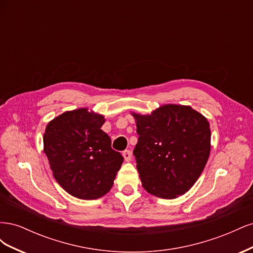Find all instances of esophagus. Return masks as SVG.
<instances>
[{
  "mask_svg": "<svg viewBox=\"0 0 253 253\" xmlns=\"http://www.w3.org/2000/svg\"><path fill=\"white\" fill-rule=\"evenodd\" d=\"M122 156H124L126 162H131L132 159V152L129 150H126L124 153H122Z\"/></svg>",
  "mask_w": 253,
  "mask_h": 253,
  "instance_id": "34e87169",
  "label": "esophagus"
}]
</instances>
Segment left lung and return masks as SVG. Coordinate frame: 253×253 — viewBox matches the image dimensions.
Wrapping results in <instances>:
<instances>
[{"instance_id":"left-lung-1","label":"left lung","mask_w":253,"mask_h":253,"mask_svg":"<svg viewBox=\"0 0 253 253\" xmlns=\"http://www.w3.org/2000/svg\"><path fill=\"white\" fill-rule=\"evenodd\" d=\"M132 115L139 135L133 153L142 187L166 200L188 192L210 155L208 120L191 106L177 104Z\"/></svg>"}]
</instances>
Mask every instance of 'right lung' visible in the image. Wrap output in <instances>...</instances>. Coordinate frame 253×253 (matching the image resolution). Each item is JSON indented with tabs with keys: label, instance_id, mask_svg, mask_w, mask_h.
Masks as SVG:
<instances>
[{
	"label": "right lung",
	"instance_id": "obj_1",
	"mask_svg": "<svg viewBox=\"0 0 253 253\" xmlns=\"http://www.w3.org/2000/svg\"><path fill=\"white\" fill-rule=\"evenodd\" d=\"M104 117L87 109L68 111L48 122L44 153L53 177L67 193L80 200L105 195L124 163L101 129Z\"/></svg>",
	"mask_w": 253,
	"mask_h": 253
}]
</instances>
